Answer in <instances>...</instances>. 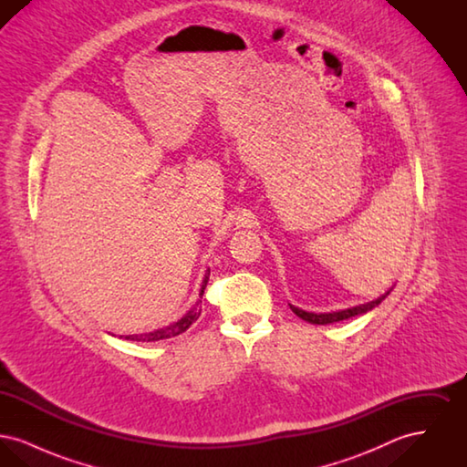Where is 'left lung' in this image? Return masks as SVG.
I'll return each instance as SVG.
<instances>
[{
	"instance_id": "8db88e82",
	"label": "left lung",
	"mask_w": 467,
	"mask_h": 467,
	"mask_svg": "<svg viewBox=\"0 0 467 467\" xmlns=\"http://www.w3.org/2000/svg\"><path fill=\"white\" fill-rule=\"evenodd\" d=\"M394 289V285L389 290H385L381 296H378L377 299L373 301H368L364 305H357V306H350V308H345V310L329 311V313H315V311H306L289 305L290 310L294 311L299 318H303L305 322H310L315 326H327V324H334V322H341V320H347V318H352L357 315H364L368 311L377 308L378 305L390 294V290Z\"/></svg>"
}]
</instances>
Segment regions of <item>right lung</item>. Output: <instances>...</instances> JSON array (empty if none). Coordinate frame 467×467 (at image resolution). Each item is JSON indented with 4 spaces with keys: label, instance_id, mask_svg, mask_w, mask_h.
Segmentation results:
<instances>
[{
    "label": "right lung",
    "instance_id": "obj_1",
    "mask_svg": "<svg viewBox=\"0 0 467 467\" xmlns=\"http://www.w3.org/2000/svg\"><path fill=\"white\" fill-rule=\"evenodd\" d=\"M208 278H210V267L206 269L204 278H202V282H201L200 297H202V294H204ZM200 315L201 299H198V301L187 310L185 315H182V318H178L177 322H173V324H170V326H164V327L156 329V331H152V333L130 334V336H126V339H130V341H145V343L168 339V337H173V336H178V334L185 333V331L192 326V322H196V320L200 318ZM120 337H122V336H120Z\"/></svg>",
    "mask_w": 467,
    "mask_h": 467
}]
</instances>
